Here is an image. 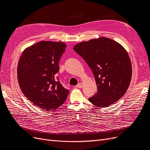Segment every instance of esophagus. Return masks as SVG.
<instances>
[{
	"mask_svg": "<svg viewBox=\"0 0 150 150\" xmlns=\"http://www.w3.org/2000/svg\"><path fill=\"white\" fill-rule=\"evenodd\" d=\"M76 87L78 88H81L83 87V84H82V83H80L79 84H78L76 86Z\"/></svg>",
	"mask_w": 150,
	"mask_h": 150,
	"instance_id": "obj_1",
	"label": "esophagus"
}]
</instances>
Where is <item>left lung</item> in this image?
Wrapping results in <instances>:
<instances>
[{"label": "left lung", "instance_id": "left-lung-1", "mask_svg": "<svg viewBox=\"0 0 150 150\" xmlns=\"http://www.w3.org/2000/svg\"><path fill=\"white\" fill-rule=\"evenodd\" d=\"M73 49L87 63L95 77L98 91L89 98L91 103L106 108L124 96L131 80L132 66L122 45L101 37L80 42Z\"/></svg>", "mask_w": 150, "mask_h": 150}]
</instances>
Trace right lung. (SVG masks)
<instances>
[{
	"mask_svg": "<svg viewBox=\"0 0 150 150\" xmlns=\"http://www.w3.org/2000/svg\"><path fill=\"white\" fill-rule=\"evenodd\" d=\"M66 47L61 42H39L23 51L18 62V80L22 93L46 111L57 109L69 95V91L55 78Z\"/></svg>",
	"mask_w": 150,
	"mask_h": 150,
	"instance_id": "right-lung-1",
	"label": "right lung"
}]
</instances>
